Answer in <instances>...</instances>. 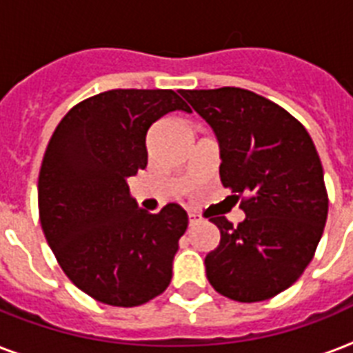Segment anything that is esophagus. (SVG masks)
I'll return each instance as SVG.
<instances>
[{
  "mask_svg": "<svg viewBox=\"0 0 353 353\" xmlns=\"http://www.w3.org/2000/svg\"><path fill=\"white\" fill-rule=\"evenodd\" d=\"M198 216H196V214H188V225H190V227H194V225H196V223H198Z\"/></svg>",
  "mask_w": 353,
  "mask_h": 353,
  "instance_id": "esophagus-1",
  "label": "esophagus"
}]
</instances>
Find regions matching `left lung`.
<instances>
[{
	"label": "left lung",
	"instance_id": "8db88e82",
	"mask_svg": "<svg viewBox=\"0 0 353 353\" xmlns=\"http://www.w3.org/2000/svg\"><path fill=\"white\" fill-rule=\"evenodd\" d=\"M220 144L221 185L245 220L210 218L220 245L205 256L210 285L260 302L295 284L312 262L328 216L324 172L310 133L274 102L240 88L181 91Z\"/></svg>",
	"mask_w": 353,
	"mask_h": 353
}]
</instances>
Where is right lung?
Wrapping results in <instances>:
<instances>
[{"mask_svg": "<svg viewBox=\"0 0 353 353\" xmlns=\"http://www.w3.org/2000/svg\"><path fill=\"white\" fill-rule=\"evenodd\" d=\"M176 110L190 113L172 90L104 91L69 110L47 144L41 229L69 280L102 304L139 306L170 284L187 212H144L128 179L146 168L150 126Z\"/></svg>", "mask_w": 353, "mask_h": 353, "instance_id": "1", "label": "right lung"}]
</instances>
